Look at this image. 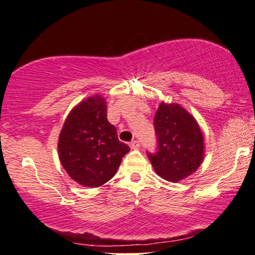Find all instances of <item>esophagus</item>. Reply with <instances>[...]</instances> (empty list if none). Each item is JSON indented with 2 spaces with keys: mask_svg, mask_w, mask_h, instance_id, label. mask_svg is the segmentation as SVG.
<instances>
[{
  "mask_svg": "<svg viewBox=\"0 0 255 255\" xmlns=\"http://www.w3.org/2000/svg\"><path fill=\"white\" fill-rule=\"evenodd\" d=\"M139 145H141V144H139V142L136 141V139H134V141L130 142V148L131 149H138Z\"/></svg>",
  "mask_w": 255,
  "mask_h": 255,
  "instance_id": "esophagus-1",
  "label": "esophagus"
}]
</instances>
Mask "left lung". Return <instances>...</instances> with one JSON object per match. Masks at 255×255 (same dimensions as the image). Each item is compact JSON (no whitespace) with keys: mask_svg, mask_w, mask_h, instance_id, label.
<instances>
[{"mask_svg":"<svg viewBox=\"0 0 255 255\" xmlns=\"http://www.w3.org/2000/svg\"><path fill=\"white\" fill-rule=\"evenodd\" d=\"M153 126L158 151L148 157L156 173L171 182L194 173L204 158L203 135L195 118L177 103L162 102Z\"/></svg>","mask_w":255,"mask_h":255,"instance_id":"left-lung-1","label":"left lung"}]
</instances>
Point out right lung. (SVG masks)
I'll return each instance as SVG.
<instances>
[{"mask_svg": "<svg viewBox=\"0 0 255 255\" xmlns=\"http://www.w3.org/2000/svg\"><path fill=\"white\" fill-rule=\"evenodd\" d=\"M59 158L69 177L84 187H99L117 173L130 148L107 120L103 96L88 97L68 114L59 136Z\"/></svg>", "mask_w": 255, "mask_h": 255, "instance_id": "right-lung-1", "label": "right lung"}]
</instances>
